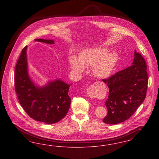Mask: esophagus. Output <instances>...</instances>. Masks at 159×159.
<instances>
[{
  "mask_svg": "<svg viewBox=\"0 0 159 159\" xmlns=\"http://www.w3.org/2000/svg\"><path fill=\"white\" fill-rule=\"evenodd\" d=\"M99 85V82H98L93 83L87 89V94L88 95L89 97L92 98L95 96L96 93L98 92V91Z\"/></svg>",
  "mask_w": 159,
  "mask_h": 159,
  "instance_id": "34e87169",
  "label": "esophagus"
}]
</instances>
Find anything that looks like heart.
Instances as JSON below:
<instances>
[{"mask_svg": "<svg viewBox=\"0 0 159 159\" xmlns=\"http://www.w3.org/2000/svg\"><path fill=\"white\" fill-rule=\"evenodd\" d=\"M108 52L105 48H93L84 50L78 59L73 56L69 64L71 71L77 75L84 71L85 67L93 66V72L98 77L105 79L110 76L116 66L117 57L113 52Z\"/></svg>", "mask_w": 159, "mask_h": 159, "instance_id": "heart-1", "label": "heart"}]
</instances>
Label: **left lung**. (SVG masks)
<instances>
[{
    "instance_id": "left-lung-1",
    "label": "left lung",
    "mask_w": 159,
    "mask_h": 159,
    "mask_svg": "<svg viewBox=\"0 0 159 159\" xmlns=\"http://www.w3.org/2000/svg\"><path fill=\"white\" fill-rule=\"evenodd\" d=\"M148 80L146 62L135 50L131 66L102 79L109 88L108 113L103 121L116 125L130 117L146 97Z\"/></svg>"
}]
</instances>
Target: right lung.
I'll list each match as a JSON object with an SVG mask.
<instances>
[{"label": "right lung", "instance_id": "obj_1", "mask_svg": "<svg viewBox=\"0 0 159 159\" xmlns=\"http://www.w3.org/2000/svg\"><path fill=\"white\" fill-rule=\"evenodd\" d=\"M36 42L54 44L53 40L36 39ZM25 46L16 64L15 89L21 106L31 118L46 124L60 121L68 112L71 98L70 85L60 79L49 81L43 86L36 84L28 72Z\"/></svg>", "mask_w": 159, "mask_h": 159}]
</instances>
